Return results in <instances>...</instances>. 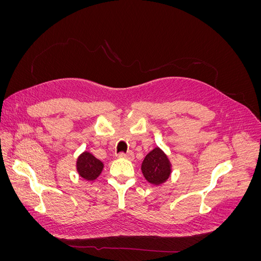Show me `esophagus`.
Wrapping results in <instances>:
<instances>
[{"label": "esophagus", "instance_id": "esophagus-1", "mask_svg": "<svg viewBox=\"0 0 261 261\" xmlns=\"http://www.w3.org/2000/svg\"><path fill=\"white\" fill-rule=\"evenodd\" d=\"M118 156H120V158H126V159H129V158L133 156V152L132 151L120 152V153H118Z\"/></svg>", "mask_w": 261, "mask_h": 261}]
</instances>
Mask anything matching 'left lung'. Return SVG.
<instances>
[{"label":"left lung","instance_id":"left-lung-1","mask_svg":"<svg viewBox=\"0 0 261 261\" xmlns=\"http://www.w3.org/2000/svg\"><path fill=\"white\" fill-rule=\"evenodd\" d=\"M141 171L149 183L159 185L168 179L171 173L168 156L161 149L154 148L150 151L141 164Z\"/></svg>","mask_w":261,"mask_h":261}]
</instances>
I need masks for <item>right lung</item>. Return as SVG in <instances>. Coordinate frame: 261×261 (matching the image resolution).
<instances>
[{
  "mask_svg": "<svg viewBox=\"0 0 261 261\" xmlns=\"http://www.w3.org/2000/svg\"><path fill=\"white\" fill-rule=\"evenodd\" d=\"M103 169V164L89 152H84L77 161V171L85 179H96Z\"/></svg>",
  "mask_w": 261,
  "mask_h": 261,
  "instance_id": "1",
  "label": "right lung"
}]
</instances>
